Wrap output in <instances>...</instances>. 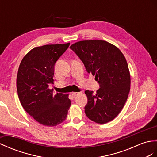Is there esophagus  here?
Returning <instances> with one entry per match:
<instances>
[{"label":"esophagus","mask_w":157,"mask_h":157,"mask_svg":"<svg viewBox=\"0 0 157 157\" xmlns=\"http://www.w3.org/2000/svg\"><path fill=\"white\" fill-rule=\"evenodd\" d=\"M80 93H79V92H73V93H72V95L74 96V97H75V96H76V95H79Z\"/></svg>","instance_id":"1"}]
</instances>
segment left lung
Returning a JSON list of instances; mask_svg holds the SVG:
<instances>
[{"mask_svg": "<svg viewBox=\"0 0 157 157\" xmlns=\"http://www.w3.org/2000/svg\"><path fill=\"white\" fill-rule=\"evenodd\" d=\"M70 48L99 85L95 93L85 91L88 99L86 116L96 123L109 122L122 109L130 92V75L126 58L116 46L103 40L78 41Z\"/></svg>", "mask_w": 157, "mask_h": 157, "instance_id": "obj_1", "label": "left lung"}]
</instances>
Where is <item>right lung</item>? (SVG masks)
<instances>
[{"mask_svg": "<svg viewBox=\"0 0 157 157\" xmlns=\"http://www.w3.org/2000/svg\"><path fill=\"white\" fill-rule=\"evenodd\" d=\"M70 43L34 48L19 65L17 89L21 105L34 120L46 126H55L66 120L71 100L68 94H54V67Z\"/></svg>", "mask_w": 157, "mask_h": 157, "instance_id": "right-lung-1", "label": "right lung"}]
</instances>
